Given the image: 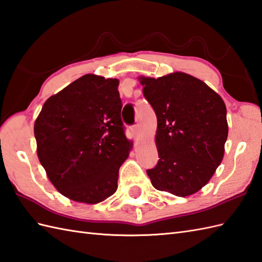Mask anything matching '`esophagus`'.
<instances>
[{"mask_svg": "<svg viewBox=\"0 0 262 262\" xmlns=\"http://www.w3.org/2000/svg\"><path fill=\"white\" fill-rule=\"evenodd\" d=\"M131 131L133 133V136H135V138L138 139V136H139V125H133L131 127Z\"/></svg>", "mask_w": 262, "mask_h": 262, "instance_id": "esophagus-1", "label": "esophagus"}]
</instances>
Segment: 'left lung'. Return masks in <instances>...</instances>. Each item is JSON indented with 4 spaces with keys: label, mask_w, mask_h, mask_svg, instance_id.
<instances>
[{
    "label": "left lung",
    "mask_w": 262,
    "mask_h": 262,
    "mask_svg": "<svg viewBox=\"0 0 262 262\" xmlns=\"http://www.w3.org/2000/svg\"><path fill=\"white\" fill-rule=\"evenodd\" d=\"M157 115L159 160L147 173L154 187L179 197L197 193L223 160L226 106L203 80L182 72L139 77Z\"/></svg>",
    "instance_id": "1"
}]
</instances>
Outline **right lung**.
Instances as JSON below:
<instances>
[{"instance_id": "add662e5", "label": "right lung", "mask_w": 262, "mask_h": 262, "mask_svg": "<svg viewBox=\"0 0 262 262\" xmlns=\"http://www.w3.org/2000/svg\"><path fill=\"white\" fill-rule=\"evenodd\" d=\"M119 79L86 74L45 102L34 122L40 164L67 199L96 204L118 189L132 141L121 120Z\"/></svg>"}]
</instances>
